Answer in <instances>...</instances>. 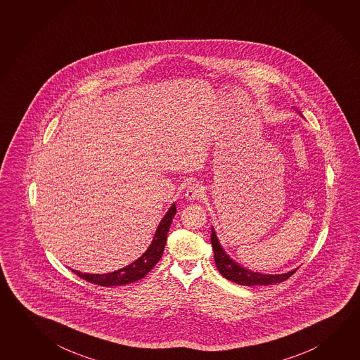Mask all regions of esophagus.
<instances>
[{"label":"esophagus","mask_w":360,"mask_h":360,"mask_svg":"<svg viewBox=\"0 0 360 360\" xmlns=\"http://www.w3.org/2000/svg\"><path fill=\"white\" fill-rule=\"evenodd\" d=\"M204 190L199 184H193L190 185L188 190H186V194L185 196L189 199V200H199L202 196H203Z\"/></svg>","instance_id":"34e87169"}]
</instances>
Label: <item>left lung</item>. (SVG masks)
Returning <instances> with one entry per match:
<instances>
[{
	"instance_id": "1",
	"label": "left lung",
	"mask_w": 360,
	"mask_h": 360,
	"mask_svg": "<svg viewBox=\"0 0 360 360\" xmlns=\"http://www.w3.org/2000/svg\"><path fill=\"white\" fill-rule=\"evenodd\" d=\"M210 242L213 246L214 251V262L218 271L229 281L237 283L240 285H270V284H276L281 281H287L289 276L295 274V270L288 271L285 274L269 275L260 274V273H254L251 270L242 268L241 265H238L237 262H233L229 257L224 250L221 248L218 238H217L214 229H212V235H210Z\"/></svg>"
}]
</instances>
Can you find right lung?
<instances>
[{
	"label": "right lung",
	"mask_w": 360,
	"mask_h": 360,
	"mask_svg": "<svg viewBox=\"0 0 360 360\" xmlns=\"http://www.w3.org/2000/svg\"><path fill=\"white\" fill-rule=\"evenodd\" d=\"M175 214H176V207H175V204H172L170 210L160 223L150 248L144 252L143 255L138 259L137 262H131V265L120 269L118 271L108 273V274H84V273H79L76 270H72L73 273L79 275L81 279L90 281L92 284H98L101 287L125 285V284L142 279L150 273L157 262H160L161 256L164 254L165 245L167 241V233L170 231L171 222H172V218L175 217Z\"/></svg>",
	"instance_id": "obj_1"
}]
</instances>
